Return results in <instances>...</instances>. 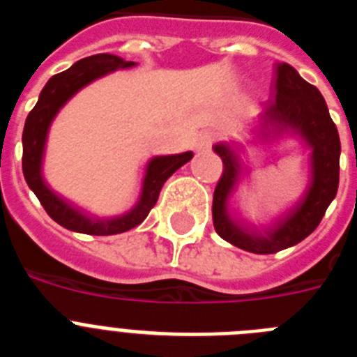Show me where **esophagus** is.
I'll list each match as a JSON object with an SVG mask.
<instances>
[{"label":"esophagus","instance_id":"esophagus-1","mask_svg":"<svg viewBox=\"0 0 357 357\" xmlns=\"http://www.w3.org/2000/svg\"><path fill=\"white\" fill-rule=\"evenodd\" d=\"M213 144H214V135L211 134V132H206V134L198 135L195 146H197L198 151H209L211 148H213Z\"/></svg>","mask_w":357,"mask_h":357}]
</instances>
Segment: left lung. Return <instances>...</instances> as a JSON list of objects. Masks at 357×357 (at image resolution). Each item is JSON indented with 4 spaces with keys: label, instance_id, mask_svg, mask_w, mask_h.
I'll return each instance as SVG.
<instances>
[{
    "label": "left lung",
    "instance_id": "8db88e82",
    "mask_svg": "<svg viewBox=\"0 0 357 357\" xmlns=\"http://www.w3.org/2000/svg\"><path fill=\"white\" fill-rule=\"evenodd\" d=\"M273 96L268 100L257 141H266L282 132H296L311 146V184L302 198L275 225L252 234L239 229L227 214V198L234 189L239 162L230 144H216L214 151L222 157L223 173L213 197V223L218 236L234 247L252 254H275L307 238L326 214L336 197L340 182L338 128L329 116V109L314 85L286 62L273 66Z\"/></svg>",
    "mask_w": 357,
    "mask_h": 357
}]
</instances>
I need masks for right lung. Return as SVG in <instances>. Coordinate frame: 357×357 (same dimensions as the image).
Instances as JSON below:
<instances>
[{
	"label": "right lung",
	"instance_id": "add662e5",
	"mask_svg": "<svg viewBox=\"0 0 357 357\" xmlns=\"http://www.w3.org/2000/svg\"><path fill=\"white\" fill-rule=\"evenodd\" d=\"M134 62H127L125 59L110 53H98V55L87 56L82 61L75 62L69 69L53 75L40 91L39 102L30 110L23 130V173L26 184L36 193L39 202L43 204L44 211L50 214L64 229L75 230L80 234L89 236H112L121 234L127 230L134 229L143 223L153 206L157 204L160 189L169 176L182 168L185 162L193 159L191 151H185L181 155L155 157L151 159L146 168V176L143 182V193H141L137 206L127 213L125 216L112 218V220H91L84 216L73 207H69L64 200L50 191L48 185L44 184L40 175V162H43L44 143L48 135L50 123L53 121L55 114L62 105L68 102L73 94L82 89L84 85L96 78L103 77L107 73L114 71L118 68H130Z\"/></svg>",
	"mask_w": 357,
	"mask_h": 357
}]
</instances>
